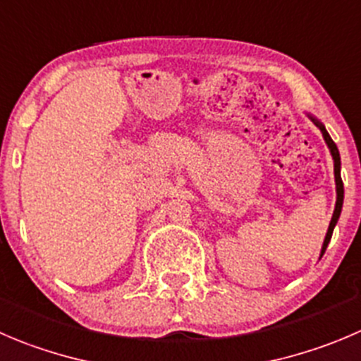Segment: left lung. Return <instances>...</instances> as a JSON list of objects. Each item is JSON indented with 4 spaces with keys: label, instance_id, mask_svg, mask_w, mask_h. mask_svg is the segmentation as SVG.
I'll return each mask as SVG.
<instances>
[{
    "label": "left lung",
    "instance_id": "obj_1",
    "mask_svg": "<svg viewBox=\"0 0 361 361\" xmlns=\"http://www.w3.org/2000/svg\"><path fill=\"white\" fill-rule=\"evenodd\" d=\"M307 116L312 120V122L315 123V126L319 127V131L322 133V138H324L326 145H328L329 154H331V157H333V171H335V188H337V202H335V211H333L331 221H329V226H328V232H326V238H324V241H322V248H321V257H322V255H324L326 248H328V245H329V239H331L333 228H335V225H337L338 218H341L342 204H344V184H342V177H341V154H338L337 145H335V142H333V140H331V136L328 135L324 123H322L321 120L315 118V116L310 115V113H307ZM321 257H319V259H321Z\"/></svg>",
    "mask_w": 361,
    "mask_h": 361
}]
</instances>
